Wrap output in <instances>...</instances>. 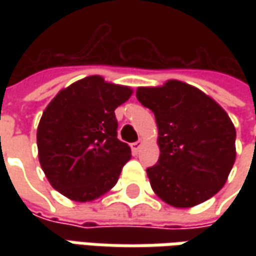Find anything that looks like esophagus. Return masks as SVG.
I'll return each instance as SVG.
<instances>
[{
	"mask_svg": "<svg viewBox=\"0 0 256 256\" xmlns=\"http://www.w3.org/2000/svg\"><path fill=\"white\" fill-rule=\"evenodd\" d=\"M141 146H142V141H136V142L131 144V150H132V152L135 154V155L140 152Z\"/></svg>",
	"mask_w": 256,
	"mask_h": 256,
	"instance_id": "34e87169",
	"label": "esophagus"
}]
</instances>
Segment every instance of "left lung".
Wrapping results in <instances>:
<instances>
[{
	"label": "left lung",
	"instance_id": "obj_1",
	"mask_svg": "<svg viewBox=\"0 0 256 256\" xmlns=\"http://www.w3.org/2000/svg\"><path fill=\"white\" fill-rule=\"evenodd\" d=\"M136 98L155 115L160 160L146 170L152 191L174 208L210 200L228 180L236 131L214 98L194 85L168 80L138 86Z\"/></svg>",
	"mask_w": 256,
	"mask_h": 256
}]
</instances>
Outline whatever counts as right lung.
I'll return each instance as SVG.
<instances>
[{
  "label": "right lung",
  "instance_id": "obj_1",
  "mask_svg": "<svg viewBox=\"0 0 256 256\" xmlns=\"http://www.w3.org/2000/svg\"><path fill=\"white\" fill-rule=\"evenodd\" d=\"M132 88L90 75L62 88L36 130L38 160L51 186L75 202H91L114 188L131 158L116 138L115 110Z\"/></svg>",
  "mask_w": 256,
  "mask_h": 256
}]
</instances>
